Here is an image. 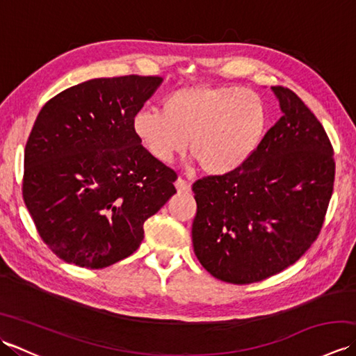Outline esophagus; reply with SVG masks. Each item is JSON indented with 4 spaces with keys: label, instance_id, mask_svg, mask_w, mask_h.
<instances>
[{
    "label": "esophagus",
    "instance_id": "esophagus-1",
    "mask_svg": "<svg viewBox=\"0 0 356 356\" xmlns=\"http://www.w3.org/2000/svg\"><path fill=\"white\" fill-rule=\"evenodd\" d=\"M174 185H176V190L179 193H188L191 190V184L186 182L185 179H180V177L176 180V182H174Z\"/></svg>",
    "mask_w": 356,
    "mask_h": 356
}]
</instances>
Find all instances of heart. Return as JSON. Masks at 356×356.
<instances>
[{
    "mask_svg": "<svg viewBox=\"0 0 356 356\" xmlns=\"http://www.w3.org/2000/svg\"><path fill=\"white\" fill-rule=\"evenodd\" d=\"M268 110L252 90L234 86H193L172 92L162 111L143 108L133 118V131L142 147L168 163L190 153L209 176L240 168L266 131Z\"/></svg>",
    "mask_w": 356,
    "mask_h": 356,
    "instance_id": "b5f03b06",
    "label": "heart"
}]
</instances>
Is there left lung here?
I'll return each mask as SVG.
<instances>
[{
	"instance_id": "8db88e82",
	"label": "left lung",
	"mask_w": 356,
	"mask_h": 356,
	"mask_svg": "<svg viewBox=\"0 0 356 356\" xmlns=\"http://www.w3.org/2000/svg\"><path fill=\"white\" fill-rule=\"evenodd\" d=\"M282 118L248 161L193 185V246L211 275L249 284L291 266L318 237L334 191V148L292 90L270 87Z\"/></svg>"
}]
</instances>
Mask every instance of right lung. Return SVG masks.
I'll use <instances>...</instances> for the list:
<instances>
[{
    "label": "right lung",
    "instance_id": "add662e5",
    "mask_svg": "<svg viewBox=\"0 0 356 356\" xmlns=\"http://www.w3.org/2000/svg\"><path fill=\"white\" fill-rule=\"evenodd\" d=\"M159 76L90 79L44 105L24 149L22 197L59 259L102 269L127 259L177 174L140 145L133 118Z\"/></svg>",
    "mask_w": 356,
    "mask_h": 356
}]
</instances>
